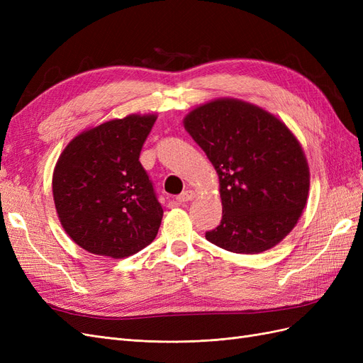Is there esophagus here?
Masks as SVG:
<instances>
[{
	"instance_id": "1",
	"label": "esophagus",
	"mask_w": 363,
	"mask_h": 363,
	"mask_svg": "<svg viewBox=\"0 0 363 363\" xmlns=\"http://www.w3.org/2000/svg\"><path fill=\"white\" fill-rule=\"evenodd\" d=\"M194 199H195V192L191 191V189H188V191L182 192V194L177 196V201H180V203H188V201H191V200H194Z\"/></svg>"
}]
</instances>
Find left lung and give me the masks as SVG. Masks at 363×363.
I'll return each mask as SVG.
<instances>
[{"label":"left lung","instance_id":"8db88e82","mask_svg":"<svg viewBox=\"0 0 363 363\" xmlns=\"http://www.w3.org/2000/svg\"><path fill=\"white\" fill-rule=\"evenodd\" d=\"M219 177L223 219L206 239L227 251L256 255L295 227L309 194L300 142L279 118L235 98H221L184 118Z\"/></svg>","mask_w":363,"mask_h":363}]
</instances>
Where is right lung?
Returning <instances> with one entry per match:
<instances>
[{"label":"right lung","mask_w":363,"mask_h":363,"mask_svg":"<svg viewBox=\"0 0 363 363\" xmlns=\"http://www.w3.org/2000/svg\"><path fill=\"white\" fill-rule=\"evenodd\" d=\"M156 115L112 119L75 136L52 174L62 227L77 245L123 259L155 240L163 208L139 162Z\"/></svg>","instance_id":"obj_1"}]
</instances>
